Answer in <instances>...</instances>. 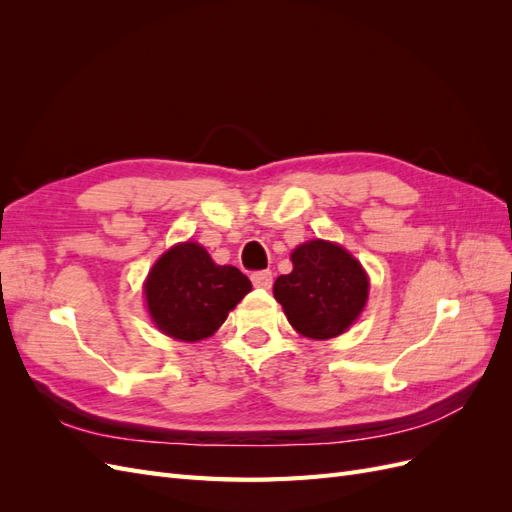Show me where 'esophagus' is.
Here are the masks:
<instances>
[{"label": "esophagus", "instance_id": "1", "mask_svg": "<svg viewBox=\"0 0 512 512\" xmlns=\"http://www.w3.org/2000/svg\"><path fill=\"white\" fill-rule=\"evenodd\" d=\"M252 284L256 288L269 290L271 284H273V273L271 271H256V273H252Z\"/></svg>", "mask_w": 512, "mask_h": 512}]
</instances>
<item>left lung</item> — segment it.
Masks as SVG:
<instances>
[{"label":"left lung","mask_w":512,"mask_h":512,"mask_svg":"<svg viewBox=\"0 0 512 512\" xmlns=\"http://www.w3.org/2000/svg\"><path fill=\"white\" fill-rule=\"evenodd\" d=\"M292 271L273 284L294 331L312 339H331L350 329L369 297V277L342 245L314 239L290 254Z\"/></svg>","instance_id":"left-lung-1"}]
</instances>
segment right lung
<instances>
[{
  "label": "right lung",
  "instance_id": "1",
  "mask_svg": "<svg viewBox=\"0 0 512 512\" xmlns=\"http://www.w3.org/2000/svg\"><path fill=\"white\" fill-rule=\"evenodd\" d=\"M149 316L181 342H200L222 327L252 282L230 265H215L203 245L185 241L160 256L145 282Z\"/></svg>",
  "mask_w": 512,
  "mask_h": 512
}]
</instances>
